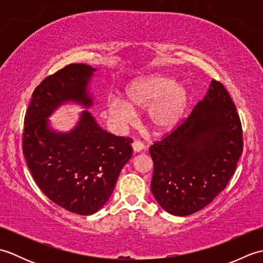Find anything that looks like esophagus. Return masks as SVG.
Segmentation results:
<instances>
[{
	"mask_svg": "<svg viewBox=\"0 0 263 263\" xmlns=\"http://www.w3.org/2000/svg\"><path fill=\"white\" fill-rule=\"evenodd\" d=\"M132 148H133V152H135V153H140L144 149V144L141 141H133Z\"/></svg>",
	"mask_w": 263,
	"mask_h": 263,
	"instance_id": "1",
	"label": "esophagus"
}]
</instances>
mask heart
Segmentation results:
<instances>
[{
  "label": "heart",
  "instance_id": "heart-1",
  "mask_svg": "<svg viewBox=\"0 0 263 263\" xmlns=\"http://www.w3.org/2000/svg\"><path fill=\"white\" fill-rule=\"evenodd\" d=\"M126 103L110 98L107 110L120 124L133 121L135 111L149 109V122L155 132L168 133L180 124L190 104L187 88L165 74H153L133 81L125 90Z\"/></svg>",
  "mask_w": 263,
  "mask_h": 263
}]
</instances>
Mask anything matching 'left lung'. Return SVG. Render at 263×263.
Returning <instances> with one entry per match:
<instances>
[{"instance_id": "8db88e82", "label": "left lung", "mask_w": 263, "mask_h": 263, "mask_svg": "<svg viewBox=\"0 0 263 263\" xmlns=\"http://www.w3.org/2000/svg\"><path fill=\"white\" fill-rule=\"evenodd\" d=\"M242 152L235 105L224 85L212 80L187 119L149 149L155 199L174 216L201 210L226 187Z\"/></svg>"}]
</instances>
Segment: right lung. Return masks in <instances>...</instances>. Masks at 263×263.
<instances>
[{
  "label": "right lung",
  "instance_id": "add662e5",
  "mask_svg": "<svg viewBox=\"0 0 263 263\" xmlns=\"http://www.w3.org/2000/svg\"><path fill=\"white\" fill-rule=\"evenodd\" d=\"M95 71L90 65L69 64L45 78L32 92L22 135L27 166L38 187L54 203L82 216L107 202L133 153L131 138L103 130L88 110L69 132L49 127L47 117L64 103L90 107L88 85Z\"/></svg>",
  "mask_w": 263,
  "mask_h": 263
}]
</instances>
